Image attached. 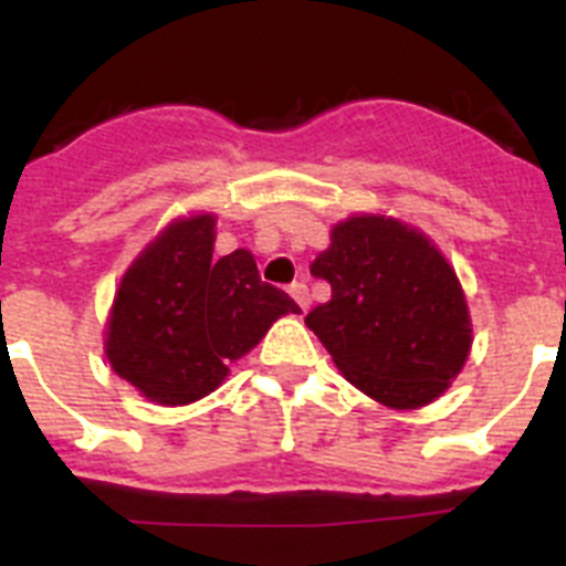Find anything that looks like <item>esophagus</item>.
Instances as JSON below:
<instances>
[{"label":"esophagus","mask_w":566,"mask_h":566,"mask_svg":"<svg viewBox=\"0 0 566 566\" xmlns=\"http://www.w3.org/2000/svg\"><path fill=\"white\" fill-rule=\"evenodd\" d=\"M289 294H292L294 303H297V306L303 308V312H308V303H312V297H308V286H306V283H292V286H289Z\"/></svg>","instance_id":"obj_1"}]
</instances>
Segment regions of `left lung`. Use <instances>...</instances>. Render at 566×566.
<instances>
[{
  "instance_id": "8db88e82",
  "label": "left lung",
  "mask_w": 566,
  "mask_h": 566,
  "mask_svg": "<svg viewBox=\"0 0 566 566\" xmlns=\"http://www.w3.org/2000/svg\"><path fill=\"white\" fill-rule=\"evenodd\" d=\"M312 274L332 300L306 326L343 377L377 402L408 411L448 391L473 343L457 272L431 240L385 214H354L332 229Z\"/></svg>"
}]
</instances>
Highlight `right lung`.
Instances as JSON below:
<instances>
[{"label": "right lung", "instance_id": "right-lung-1", "mask_svg": "<svg viewBox=\"0 0 566 566\" xmlns=\"http://www.w3.org/2000/svg\"><path fill=\"white\" fill-rule=\"evenodd\" d=\"M214 214L172 221L133 260L107 323L113 371L158 405H189L227 379L283 314L286 292L263 283L247 249L212 258Z\"/></svg>", "mask_w": 566, "mask_h": 566}]
</instances>
